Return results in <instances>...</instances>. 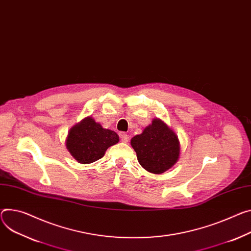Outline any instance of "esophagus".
Returning a JSON list of instances; mask_svg holds the SVG:
<instances>
[{
    "label": "esophagus",
    "instance_id": "1",
    "mask_svg": "<svg viewBox=\"0 0 251 251\" xmlns=\"http://www.w3.org/2000/svg\"><path fill=\"white\" fill-rule=\"evenodd\" d=\"M120 139H121L122 142L127 143V142L129 141V136H128L126 133L122 132V133H120Z\"/></svg>",
    "mask_w": 251,
    "mask_h": 251
}]
</instances>
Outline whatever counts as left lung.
<instances>
[{
    "instance_id": "8db88e82",
    "label": "left lung",
    "mask_w": 251,
    "mask_h": 251,
    "mask_svg": "<svg viewBox=\"0 0 251 251\" xmlns=\"http://www.w3.org/2000/svg\"><path fill=\"white\" fill-rule=\"evenodd\" d=\"M140 165L147 171L160 174L178 160L180 146L176 134L161 120L154 119L142 134L131 139Z\"/></svg>"
}]
</instances>
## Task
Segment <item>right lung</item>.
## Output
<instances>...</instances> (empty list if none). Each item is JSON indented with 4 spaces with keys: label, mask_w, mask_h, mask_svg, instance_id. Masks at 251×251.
I'll return each instance as SVG.
<instances>
[{
    "label": "right lung",
    "mask_w": 251,
    "mask_h": 251,
    "mask_svg": "<svg viewBox=\"0 0 251 251\" xmlns=\"http://www.w3.org/2000/svg\"><path fill=\"white\" fill-rule=\"evenodd\" d=\"M118 141L119 136L115 132L104 129L88 117L70 130L66 146L79 163L89 164L99 160L106 150Z\"/></svg>",
    "instance_id": "1"
}]
</instances>
